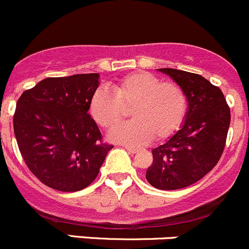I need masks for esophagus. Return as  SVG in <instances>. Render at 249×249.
<instances>
[{
  "label": "esophagus",
  "instance_id": "obj_1",
  "mask_svg": "<svg viewBox=\"0 0 249 249\" xmlns=\"http://www.w3.org/2000/svg\"><path fill=\"white\" fill-rule=\"evenodd\" d=\"M124 147L125 148V150H127V151H129V152H132V153H135V152H138V151H139V148H138V147H134V146L124 145Z\"/></svg>",
  "mask_w": 249,
  "mask_h": 249
}]
</instances>
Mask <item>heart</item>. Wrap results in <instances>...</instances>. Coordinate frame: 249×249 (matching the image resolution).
Segmentation results:
<instances>
[{
  "mask_svg": "<svg viewBox=\"0 0 249 249\" xmlns=\"http://www.w3.org/2000/svg\"><path fill=\"white\" fill-rule=\"evenodd\" d=\"M111 92L97 89L89 99V110L97 124L111 129L131 109L135 120L110 133L116 142L142 143L152 138L162 142L173 137L186 119L188 99L183 89L146 71L124 76L112 84Z\"/></svg>",
  "mask_w": 249,
  "mask_h": 249,
  "instance_id": "heart-1",
  "label": "heart"
}]
</instances>
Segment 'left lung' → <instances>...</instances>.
I'll return each instance as SVG.
<instances>
[{"label": "left lung", "mask_w": 249, "mask_h": 249, "mask_svg": "<svg viewBox=\"0 0 249 249\" xmlns=\"http://www.w3.org/2000/svg\"><path fill=\"white\" fill-rule=\"evenodd\" d=\"M186 92L188 111L176 134L153 148L146 180L158 189L174 191L204 178L218 163L227 142L230 107L218 86L199 74L160 68Z\"/></svg>", "instance_id": "8db88e82"}]
</instances>
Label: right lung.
<instances>
[{
    "instance_id": "add662e5",
    "label": "right lung",
    "mask_w": 249,
    "mask_h": 249,
    "mask_svg": "<svg viewBox=\"0 0 249 249\" xmlns=\"http://www.w3.org/2000/svg\"><path fill=\"white\" fill-rule=\"evenodd\" d=\"M97 73L47 78L17 102L13 125L20 153L42 183L76 192L94 181L114 145L89 115Z\"/></svg>"
}]
</instances>
